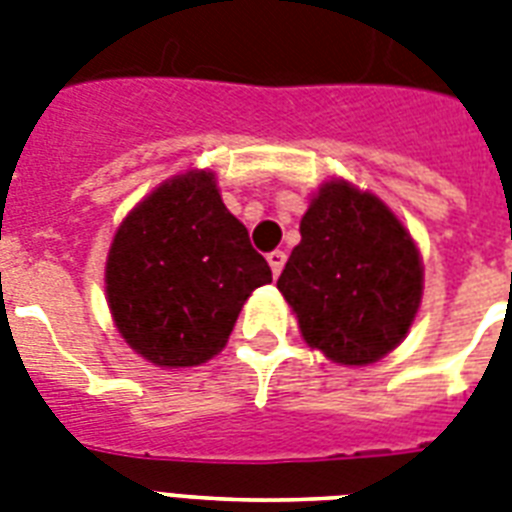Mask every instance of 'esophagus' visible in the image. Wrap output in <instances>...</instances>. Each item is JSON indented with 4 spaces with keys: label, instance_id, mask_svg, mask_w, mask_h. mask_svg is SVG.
I'll return each instance as SVG.
<instances>
[{
    "label": "esophagus",
    "instance_id": "esophagus-1",
    "mask_svg": "<svg viewBox=\"0 0 512 512\" xmlns=\"http://www.w3.org/2000/svg\"><path fill=\"white\" fill-rule=\"evenodd\" d=\"M284 263H287V255H284L282 249H276V252H271V255H268V265H271L273 276H279V273H282Z\"/></svg>",
    "mask_w": 512,
    "mask_h": 512
}]
</instances>
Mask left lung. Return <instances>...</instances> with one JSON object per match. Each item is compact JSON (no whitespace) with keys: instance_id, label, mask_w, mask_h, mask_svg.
<instances>
[{"instance_id":"8db88e82","label":"left lung","mask_w":512,"mask_h":512,"mask_svg":"<svg viewBox=\"0 0 512 512\" xmlns=\"http://www.w3.org/2000/svg\"><path fill=\"white\" fill-rule=\"evenodd\" d=\"M276 287L311 349L365 368L405 341L424 263L411 230L376 193L327 179L300 217V244Z\"/></svg>"}]
</instances>
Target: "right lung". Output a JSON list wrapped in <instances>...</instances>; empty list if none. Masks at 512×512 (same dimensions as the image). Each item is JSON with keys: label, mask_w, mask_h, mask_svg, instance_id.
I'll return each instance as SVG.
<instances>
[{"label": "right lung", "mask_w": 512, "mask_h": 512, "mask_svg": "<svg viewBox=\"0 0 512 512\" xmlns=\"http://www.w3.org/2000/svg\"><path fill=\"white\" fill-rule=\"evenodd\" d=\"M271 268L222 204L214 171L174 174L123 217L104 290L120 338L158 368H195L220 354L241 308Z\"/></svg>", "instance_id": "1"}]
</instances>
